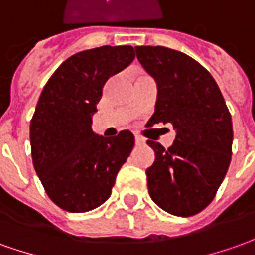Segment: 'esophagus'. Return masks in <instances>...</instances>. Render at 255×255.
Wrapping results in <instances>:
<instances>
[{
	"instance_id": "34e87169",
	"label": "esophagus",
	"mask_w": 255,
	"mask_h": 255,
	"mask_svg": "<svg viewBox=\"0 0 255 255\" xmlns=\"http://www.w3.org/2000/svg\"><path fill=\"white\" fill-rule=\"evenodd\" d=\"M135 143H136V145H143V143H145V139H143L142 136H139V135H135Z\"/></svg>"
}]
</instances>
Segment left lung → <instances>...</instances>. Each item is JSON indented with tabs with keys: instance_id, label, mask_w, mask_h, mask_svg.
I'll use <instances>...</instances> for the list:
<instances>
[{
	"instance_id": "8db88e82",
	"label": "left lung",
	"mask_w": 255,
	"mask_h": 255,
	"mask_svg": "<svg viewBox=\"0 0 255 255\" xmlns=\"http://www.w3.org/2000/svg\"><path fill=\"white\" fill-rule=\"evenodd\" d=\"M136 58L155 79V113L148 121L171 124L167 149L148 141L155 162L146 169L153 202L176 216L201 212L214 200L232 159L233 127L212 75L190 55L162 46H136Z\"/></svg>"
}]
</instances>
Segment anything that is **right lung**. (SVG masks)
Here are the masks:
<instances>
[{
	"mask_svg": "<svg viewBox=\"0 0 255 255\" xmlns=\"http://www.w3.org/2000/svg\"><path fill=\"white\" fill-rule=\"evenodd\" d=\"M131 46H102L71 55L41 92L30 121L34 170L50 200L68 212H88L112 194L134 135L106 138L92 131L103 86L134 61Z\"/></svg>",
	"mask_w": 255,
	"mask_h": 255,
	"instance_id": "obj_1",
	"label": "right lung"
}]
</instances>
